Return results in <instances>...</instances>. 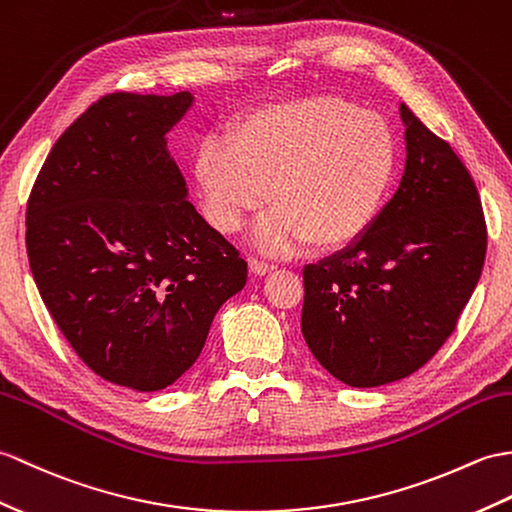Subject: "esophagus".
Instances as JSON below:
<instances>
[{"label":"esophagus","instance_id":"obj_1","mask_svg":"<svg viewBox=\"0 0 512 512\" xmlns=\"http://www.w3.org/2000/svg\"><path fill=\"white\" fill-rule=\"evenodd\" d=\"M248 266H251V272H255V275H268L270 270L277 268L275 264H270V261H261V259H248Z\"/></svg>","mask_w":512,"mask_h":512}]
</instances>
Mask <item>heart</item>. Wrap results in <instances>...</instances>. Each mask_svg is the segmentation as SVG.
<instances>
[{"label": "heart", "instance_id": "1", "mask_svg": "<svg viewBox=\"0 0 512 512\" xmlns=\"http://www.w3.org/2000/svg\"><path fill=\"white\" fill-rule=\"evenodd\" d=\"M399 146L384 115L336 95L270 104L237 124L233 141L207 137L194 157L202 213L220 233L277 202L248 240L266 255L358 242L382 211Z\"/></svg>", "mask_w": 512, "mask_h": 512}]
</instances>
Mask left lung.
<instances>
[{
    "label": "left lung",
    "instance_id": "8db88e82",
    "mask_svg": "<svg viewBox=\"0 0 512 512\" xmlns=\"http://www.w3.org/2000/svg\"><path fill=\"white\" fill-rule=\"evenodd\" d=\"M406 170L358 242L305 266L301 331L342 384L375 388L432 360L482 275L486 224L465 165L406 104Z\"/></svg>",
    "mask_w": 512,
    "mask_h": 512
}]
</instances>
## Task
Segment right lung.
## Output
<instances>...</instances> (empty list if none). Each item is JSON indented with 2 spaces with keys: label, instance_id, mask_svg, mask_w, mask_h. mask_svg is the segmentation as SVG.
I'll list each match as a JSON object with an SVG mask.
<instances>
[{
  "label": "right lung",
  "instance_id": "1",
  "mask_svg": "<svg viewBox=\"0 0 512 512\" xmlns=\"http://www.w3.org/2000/svg\"><path fill=\"white\" fill-rule=\"evenodd\" d=\"M194 95L111 93L58 137L26 211L41 299L95 375L139 392L174 384L246 261L187 200L165 135Z\"/></svg>",
  "mask_w": 512,
  "mask_h": 512
}]
</instances>
